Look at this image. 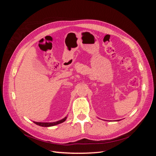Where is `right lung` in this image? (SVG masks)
Instances as JSON below:
<instances>
[{
    "label": "right lung",
    "mask_w": 156,
    "mask_h": 156,
    "mask_svg": "<svg viewBox=\"0 0 156 156\" xmlns=\"http://www.w3.org/2000/svg\"><path fill=\"white\" fill-rule=\"evenodd\" d=\"M67 119V116L65 117L64 119L58 120V121H56L55 122H33L34 124H36V125H38L40 126H42V127H50V126H53L55 125H57L59 124L62 123L64 122Z\"/></svg>",
    "instance_id": "1"
}]
</instances>
